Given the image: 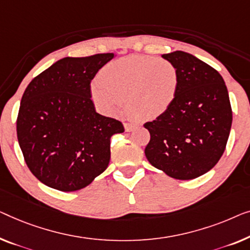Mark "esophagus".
Instances as JSON below:
<instances>
[{
    "instance_id": "esophagus-1",
    "label": "esophagus",
    "mask_w": 250,
    "mask_h": 250,
    "mask_svg": "<svg viewBox=\"0 0 250 250\" xmlns=\"http://www.w3.org/2000/svg\"><path fill=\"white\" fill-rule=\"evenodd\" d=\"M137 124H134V123H125L124 124V127H125V131L126 132H132L134 131L137 127Z\"/></svg>"
}]
</instances>
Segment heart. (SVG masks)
I'll return each instance as SVG.
<instances>
[{
  "instance_id": "b5f03b06",
  "label": "heart",
  "mask_w": 250,
  "mask_h": 250,
  "mask_svg": "<svg viewBox=\"0 0 250 250\" xmlns=\"http://www.w3.org/2000/svg\"><path fill=\"white\" fill-rule=\"evenodd\" d=\"M180 77L172 62L131 55L108 63L91 84V97L104 114L114 115L125 100L131 116L147 121L167 113L178 95Z\"/></svg>"
}]
</instances>
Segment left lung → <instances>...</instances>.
Wrapping results in <instances>:
<instances>
[{"instance_id":"left-lung-1","label":"left lung","mask_w":250,"mask_h":250,"mask_svg":"<svg viewBox=\"0 0 250 250\" xmlns=\"http://www.w3.org/2000/svg\"><path fill=\"white\" fill-rule=\"evenodd\" d=\"M178 68L180 83L167 113L147 122L150 164L175 179L189 180L209 171L226 149L232 124L229 93L216 70L182 50L161 55Z\"/></svg>"}]
</instances>
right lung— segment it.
Here are the masks:
<instances>
[{"mask_svg":"<svg viewBox=\"0 0 250 250\" xmlns=\"http://www.w3.org/2000/svg\"><path fill=\"white\" fill-rule=\"evenodd\" d=\"M114 57H64L28 84L17 135L28 168L46 186L82 189L109 165L110 137L124 132V126L97 113L90 83Z\"/></svg>","mask_w":250,"mask_h":250,"instance_id":"obj_1","label":"right lung"}]
</instances>
